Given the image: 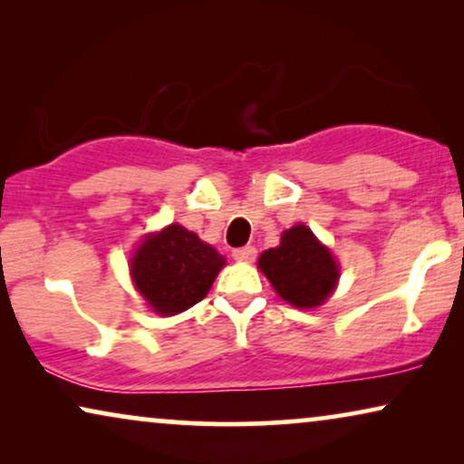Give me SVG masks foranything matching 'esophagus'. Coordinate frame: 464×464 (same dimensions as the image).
Masks as SVG:
<instances>
[{
    "instance_id": "1",
    "label": "esophagus",
    "mask_w": 464,
    "mask_h": 464,
    "mask_svg": "<svg viewBox=\"0 0 464 464\" xmlns=\"http://www.w3.org/2000/svg\"><path fill=\"white\" fill-rule=\"evenodd\" d=\"M256 256H257L256 246H251V245L240 246V249H234L232 251V257L237 259V262H253V259H256Z\"/></svg>"
}]
</instances>
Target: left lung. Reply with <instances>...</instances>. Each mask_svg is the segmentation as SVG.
Instances as JSON below:
<instances>
[{
    "instance_id": "1",
    "label": "left lung",
    "mask_w": 464,
    "mask_h": 464,
    "mask_svg": "<svg viewBox=\"0 0 464 464\" xmlns=\"http://www.w3.org/2000/svg\"><path fill=\"white\" fill-rule=\"evenodd\" d=\"M257 266L276 294L295 308L321 306L340 278L332 251L304 224L285 230L281 245L264 251Z\"/></svg>"
}]
</instances>
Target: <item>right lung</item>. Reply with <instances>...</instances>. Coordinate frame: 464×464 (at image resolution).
Here are the masks:
<instances>
[{"label": "right lung", "instance_id": "obj_1", "mask_svg": "<svg viewBox=\"0 0 464 464\" xmlns=\"http://www.w3.org/2000/svg\"><path fill=\"white\" fill-rule=\"evenodd\" d=\"M226 257L179 224L151 232L130 257V276L156 314L173 316L208 294Z\"/></svg>", "mask_w": 464, "mask_h": 464}]
</instances>
